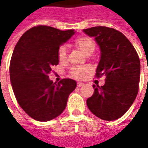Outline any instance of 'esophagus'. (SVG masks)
Returning a JSON list of instances; mask_svg holds the SVG:
<instances>
[{
  "mask_svg": "<svg viewBox=\"0 0 148 148\" xmlns=\"http://www.w3.org/2000/svg\"><path fill=\"white\" fill-rule=\"evenodd\" d=\"M84 85H85V84H84V83H82V82H78V83H77V86H78V87H82V86H83Z\"/></svg>",
  "mask_w": 148,
  "mask_h": 148,
  "instance_id": "esophagus-1",
  "label": "esophagus"
}]
</instances>
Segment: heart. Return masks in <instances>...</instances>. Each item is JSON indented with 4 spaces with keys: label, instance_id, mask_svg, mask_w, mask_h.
Returning <instances> with one entry per match:
<instances>
[{
    "label": "heart",
    "instance_id": "obj_1",
    "mask_svg": "<svg viewBox=\"0 0 148 148\" xmlns=\"http://www.w3.org/2000/svg\"><path fill=\"white\" fill-rule=\"evenodd\" d=\"M74 45L80 49L85 55H90L94 52L95 48V43L91 38L87 36H81L75 39ZM58 59L61 63L65 62L66 60V49L64 46H61L58 50ZM89 69L87 67L75 66L72 67L70 71L71 77L76 79H82L85 76V73L87 72Z\"/></svg>",
    "mask_w": 148,
    "mask_h": 148
}]
</instances>
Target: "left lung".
<instances>
[{"mask_svg":"<svg viewBox=\"0 0 148 148\" xmlns=\"http://www.w3.org/2000/svg\"><path fill=\"white\" fill-rule=\"evenodd\" d=\"M83 32L94 37L100 49L96 77L105 76L104 86L93 85L94 94L86 100L87 106L101 119L116 120L128 111L138 92V55L128 38L114 29L97 26Z\"/></svg>","mask_w":148,"mask_h":148,"instance_id":"8db88e82","label":"left lung"}]
</instances>
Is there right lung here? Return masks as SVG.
<instances>
[{
    "mask_svg": "<svg viewBox=\"0 0 148 148\" xmlns=\"http://www.w3.org/2000/svg\"><path fill=\"white\" fill-rule=\"evenodd\" d=\"M75 34L46 25L26 31L14 47L10 77L20 106L32 119L46 122L60 115L77 82L69 78L53 83L48 76L58 64V50Z\"/></svg>",
    "mask_w": 148,
    "mask_h": 148,
    "instance_id": "obj_1",
    "label": "right lung"
}]
</instances>
